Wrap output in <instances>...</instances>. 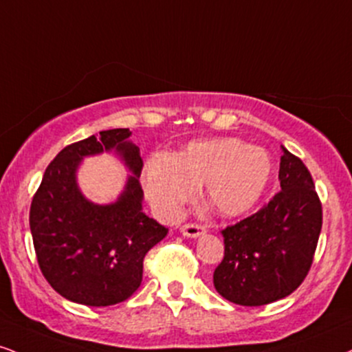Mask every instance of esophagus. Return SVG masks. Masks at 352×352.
Instances as JSON below:
<instances>
[{"label": "esophagus", "instance_id": "34e87169", "mask_svg": "<svg viewBox=\"0 0 352 352\" xmlns=\"http://www.w3.org/2000/svg\"><path fill=\"white\" fill-rule=\"evenodd\" d=\"M180 232L184 236H187V238H200V236L205 234V228L200 226V224H184V226L180 228Z\"/></svg>", "mask_w": 352, "mask_h": 352}]
</instances>
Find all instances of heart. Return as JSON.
Wrapping results in <instances>:
<instances>
[{"label":"heart","instance_id":"b5f03b06","mask_svg":"<svg viewBox=\"0 0 352 352\" xmlns=\"http://www.w3.org/2000/svg\"><path fill=\"white\" fill-rule=\"evenodd\" d=\"M272 175V160L264 149L236 138L190 142L168 155L152 154L144 165V192L164 219H175L192 200L198 185L218 214L241 217L261 200Z\"/></svg>","mask_w":352,"mask_h":352}]
</instances>
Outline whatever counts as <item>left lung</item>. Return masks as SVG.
Instances as JSON below:
<instances>
[{
  "mask_svg": "<svg viewBox=\"0 0 352 352\" xmlns=\"http://www.w3.org/2000/svg\"><path fill=\"white\" fill-rule=\"evenodd\" d=\"M280 192L252 217L221 231L224 257L213 283L221 297L243 307L285 298L307 277L321 232V203L305 164L285 147Z\"/></svg>",
  "mask_w": 352,
  "mask_h": 352,
  "instance_id": "8db88e82",
  "label": "left lung"
}]
</instances>
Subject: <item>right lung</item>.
<instances>
[{
	"instance_id": "1",
	"label": "right lung",
	"mask_w": 352,
	"mask_h": 352,
	"mask_svg": "<svg viewBox=\"0 0 352 352\" xmlns=\"http://www.w3.org/2000/svg\"><path fill=\"white\" fill-rule=\"evenodd\" d=\"M129 129L101 131L57 154L34 195L29 226L39 267L63 298L108 307L129 298L142 282L146 254L168 230L142 211V157ZM114 151L131 172L107 206L88 201L76 172L85 157Z\"/></svg>"
}]
</instances>
